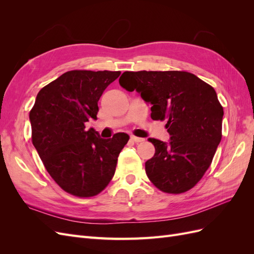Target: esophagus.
I'll list each match as a JSON object with an SVG mask.
<instances>
[{"label":"esophagus","instance_id":"esophagus-1","mask_svg":"<svg viewBox=\"0 0 254 254\" xmlns=\"http://www.w3.org/2000/svg\"><path fill=\"white\" fill-rule=\"evenodd\" d=\"M130 140H131L132 142L134 143H141V142H144L145 140L143 139V137H139V136H134V135H131L130 136Z\"/></svg>","mask_w":254,"mask_h":254}]
</instances>
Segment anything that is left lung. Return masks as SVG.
Returning a JSON list of instances; mask_svg holds the SVG:
<instances>
[{"label": "left lung", "mask_w": 254, "mask_h": 254, "mask_svg": "<svg viewBox=\"0 0 254 254\" xmlns=\"http://www.w3.org/2000/svg\"><path fill=\"white\" fill-rule=\"evenodd\" d=\"M120 84L151 105L152 120H166L170 142L148 139L155 156L145 163L153 186L184 193L202 178L221 140L224 109L214 88L183 71L124 72Z\"/></svg>", "instance_id": "1"}]
</instances>
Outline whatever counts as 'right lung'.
<instances>
[{"label": "right lung", "instance_id": "add662e5", "mask_svg": "<svg viewBox=\"0 0 254 254\" xmlns=\"http://www.w3.org/2000/svg\"><path fill=\"white\" fill-rule=\"evenodd\" d=\"M112 71H68L37 94L29 112L32 141L58 186L77 197L95 196L108 186L129 136L102 139L89 120H97V102L120 76Z\"/></svg>", "mask_w": 254, "mask_h": 254}]
</instances>
